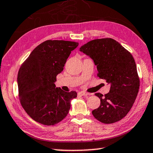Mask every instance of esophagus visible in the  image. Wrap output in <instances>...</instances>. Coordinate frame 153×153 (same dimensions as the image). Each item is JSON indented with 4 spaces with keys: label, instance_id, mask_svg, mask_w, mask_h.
Masks as SVG:
<instances>
[{
    "label": "esophagus",
    "instance_id": "34e87169",
    "mask_svg": "<svg viewBox=\"0 0 153 153\" xmlns=\"http://www.w3.org/2000/svg\"><path fill=\"white\" fill-rule=\"evenodd\" d=\"M79 94H80V95H82V96H87V95H89V94H88V93H85V92H84V91H81V92H79Z\"/></svg>",
    "mask_w": 153,
    "mask_h": 153
}]
</instances>
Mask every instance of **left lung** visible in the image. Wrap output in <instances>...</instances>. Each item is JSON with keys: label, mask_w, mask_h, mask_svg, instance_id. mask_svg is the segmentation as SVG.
<instances>
[{"label": "left lung", "mask_w": 153, "mask_h": 153, "mask_svg": "<svg viewBox=\"0 0 153 153\" xmlns=\"http://www.w3.org/2000/svg\"><path fill=\"white\" fill-rule=\"evenodd\" d=\"M79 51L93 60L97 76L110 84L108 94H95L101 104L92 111L94 117L105 124L120 120L132 108L139 91L140 79L131 54L111 38L92 40Z\"/></svg>", "instance_id": "8db88e82"}]
</instances>
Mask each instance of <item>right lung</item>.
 <instances>
[{"label": "right lung", "instance_id": "right-lung-1", "mask_svg": "<svg viewBox=\"0 0 153 153\" xmlns=\"http://www.w3.org/2000/svg\"><path fill=\"white\" fill-rule=\"evenodd\" d=\"M78 43L48 40L33 50L18 71L21 105L29 116L41 124L54 125L66 117L76 91L56 87V76L63 70L71 51Z\"/></svg>", "mask_w": 153, "mask_h": 153}]
</instances>
